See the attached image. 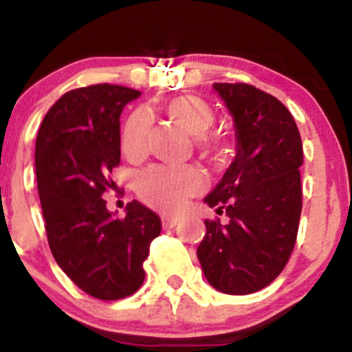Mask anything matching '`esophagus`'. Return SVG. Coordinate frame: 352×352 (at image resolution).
<instances>
[{
  "label": "esophagus",
  "mask_w": 352,
  "mask_h": 352,
  "mask_svg": "<svg viewBox=\"0 0 352 352\" xmlns=\"http://www.w3.org/2000/svg\"><path fill=\"white\" fill-rule=\"evenodd\" d=\"M177 221H179V219H177L175 216H168V214L162 216V226H163V228H173V226L177 225Z\"/></svg>",
  "instance_id": "esophagus-1"
}]
</instances>
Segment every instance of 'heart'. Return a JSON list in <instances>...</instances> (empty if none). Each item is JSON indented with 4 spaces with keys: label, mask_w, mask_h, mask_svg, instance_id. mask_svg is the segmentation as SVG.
<instances>
[{
    "label": "heart",
    "mask_w": 352,
    "mask_h": 352,
    "mask_svg": "<svg viewBox=\"0 0 352 352\" xmlns=\"http://www.w3.org/2000/svg\"><path fill=\"white\" fill-rule=\"evenodd\" d=\"M160 109L196 136L197 151L211 163H225L232 155L228 138L209 133L216 122L211 104L196 95H175L160 104ZM148 117L143 110H134L120 131V150L127 160H140L146 151ZM138 196L162 211H177L189 197L202 190V177L194 166H162L144 170L136 182Z\"/></svg>",
    "instance_id": "1"
}]
</instances>
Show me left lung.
I'll list each match as a JSON object with an SVG mask.
<instances>
[{"label": "left lung", "instance_id": "8db88e82", "mask_svg": "<svg viewBox=\"0 0 352 352\" xmlns=\"http://www.w3.org/2000/svg\"><path fill=\"white\" fill-rule=\"evenodd\" d=\"M235 119L239 151L221 182L204 199L230 221L206 219L197 257L209 285L250 294L286 267L301 214L303 146L291 112L248 83H214Z\"/></svg>", "mask_w": 352, "mask_h": 352}]
</instances>
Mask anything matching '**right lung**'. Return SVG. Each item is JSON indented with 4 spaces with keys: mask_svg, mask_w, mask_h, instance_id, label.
I'll use <instances>...</instances> for the list:
<instances>
[{
    "mask_svg": "<svg viewBox=\"0 0 352 352\" xmlns=\"http://www.w3.org/2000/svg\"><path fill=\"white\" fill-rule=\"evenodd\" d=\"M140 91L98 83L66 91L45 113L35 141L37 189L49 248L59 267L97 300L131 296L162 223L138 201L113 218L102 196L117 189L124 105Z\"/></svg>",
    "mask_w": 352,
    "mask_h": 352,
    "instance_id": "obj_1",
    "label": "right lung"
}]
</instances>
